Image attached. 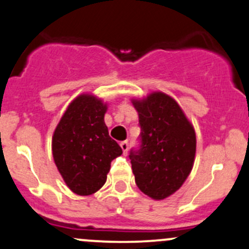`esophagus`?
Returning a JSON list of instances; mask_svg holds the SVG:
<instances>
[{"label": "esophagus", "mask_w": 249, "mask_h": 249, "mask_svg": "<svg viewBox=\"0 0 249 249\" xmlns=\"http://www.w3.org/2000/svg\"><path fill=\"white\" fill-rule=\"evenodd\" d=\"M120 146H121V148H122V151H124V153L127 154L128 147H129V145H128V141H121V142H120Z\"/></svg>", "instance_id": "obj_1"}]
</instances>
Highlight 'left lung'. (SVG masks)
<instances>
[{"label":"left lung","instance_id":"left-lung-1","mask_svg":"<svg viewBox=\"0 0 249 249\" xmlns=\"http://www.w3.org/2000/svg\"><path fill=\"white\" fill-rule=\"evenodd\" d=\"M139 114L140 147L130 149L135 183L153 199H164L183 185L196 154V134L179 104L164 92L133 100Z\"/></svg>","mask_w":249,"mask_h":249}]
</instances>
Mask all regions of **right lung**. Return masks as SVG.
<instances>
[{"instance_id": "1", "label": "right lung", "mask_w": 249, "mask_h": 249, "mask_svg": "<svg viewBox=\"0 0 249 249\" xmlns=\"http://www.w3.org/2000/svg\"><path fill=\"white\" fill-rule=\"evenodd\" d=\"M106 111L102 100L84 93L70 103L53 133V159L66 185L79 196L102 188L111 161L122 154L109 136Z\"/></svg>"}]
</instances>
